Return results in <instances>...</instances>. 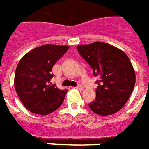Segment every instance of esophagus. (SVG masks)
Returning a JSON list of instances; mask_svg holds the SVG:
<instances>
[{"instance_id":"obj_1","label":"esophagus","mask_w":149,"mask_h":149,"mask_svg":"<svg viewBox=\"0 0 149 149\" xmlns=\"http://www.w3.org/2000/svg\"><path fill=\"white\" fill-rule=\"evenodd\" d=\"M75 88L78 90H79V91H82V90H83V86H82V85H78Z\"/></svg>"}]
</instances>
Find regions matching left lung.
<instances>
[{
    "label": "left lung",
    "instance_id": "8db88e82",
    "mask_svg": "<svg viewBox=\"0 0 149 149\" xmlns=\"http://www.w3.org/2000/svg\"><path fill=\"white\" fill-rule=\"evenodd\" d=\"M77 50L93 70L96 97L89 103L91 110L100 116L120 111L133 91L136 74L127 54L120 49L100 42L77 46Z\"/></svg>",
    "mask_w": 149,
    "mask_h": 149
}]
</instances>
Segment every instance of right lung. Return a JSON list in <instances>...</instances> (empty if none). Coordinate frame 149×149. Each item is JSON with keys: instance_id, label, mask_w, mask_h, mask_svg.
<instances>
[{"instance_id": "1", "label": "right lung", "mask_w": 149, "mask_h": 149, "mask_svg": "<svg viewBox=\"0 0 149 149\" xmlns=\"http://www.w3.org/2000/svg\"><path fill=\"white\" fill-rule=\"evenodd\" d=\"M69 46L46 44L22 57L16 69L14 86L23 105L38 115H48L59 107L67 90L51 85L52 68Z\"/></svg>"}]
</instances>
